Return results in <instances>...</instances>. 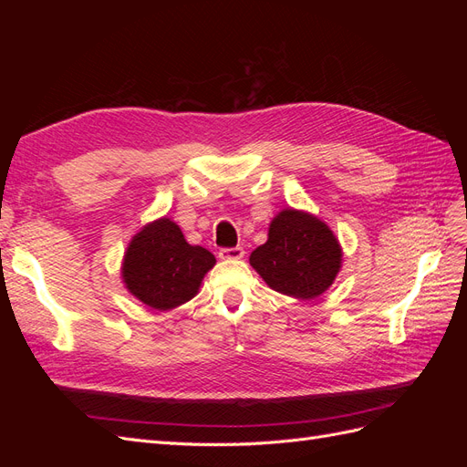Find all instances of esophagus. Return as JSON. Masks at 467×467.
Segmentation results:
<instances>
[{"mask_svg": "<svg viewBox=\"0 0 467 467\" xmlns=\"http://www.w3.org/2000/svg\"><path fill=\"white\" fill-rule=\"evenodd\" d=\"M245 255L244 247H222L218 251V257L223 261H235V259H242Z\"/></svg>", "mask_w": 467, "mask_h": 467, "instance_id": "obj_1", "label": "esophagus"}]
</instances>
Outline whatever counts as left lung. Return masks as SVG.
Wrapping results in <instances>:
<instances>
[{
	"mask_svg": "<svg viewBox=\"0 0 467 467\" xmlns=\"http://www.w3.org/2000/svg\"><path fill=\"white\" fill-rule=\"evenodd\" d=\"M249 263L273 290L312 300L333 285L341 247L316 216L288 208L271 222L266 244L251 253Z\"/></svg>",
	"mask_w": 467,
	"mask_h": 467,
	"instance_id": "left-lung-1",
	"label": "left lung"
}]
</instances>
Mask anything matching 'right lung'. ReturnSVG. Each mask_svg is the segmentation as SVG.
I'll list each match as a JSON object with an SVG mask.
<instances>
[{
  "label": "right lung",
  "instance_id": "add662e5",
  "mask_svg": "<svg viewBox=\"0 0 467 467\" xmlns=\"http://www.w3.org/2000/svg\"><path fill=\"white\" fill-rule=\"evenodd\" d=\"M214 263L208 249L187 244L179 225L161 218L134 235L122 276L140 302L165 312L189 302Z\"/></svg>",
  "mask_w": 467,
  "mask_h": 467
}]
</instances>
